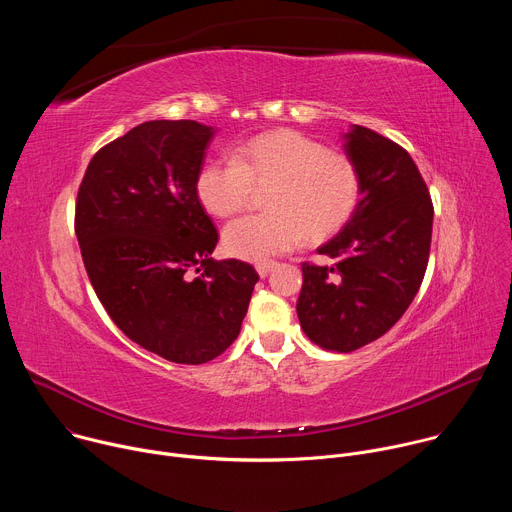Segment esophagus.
<instances>
[{"mask_svg": "<svg viewBox=\"0 0 512 512\" xmlns=\"http://www.w3.org/2000/svg\"><path fill=\"white\" fill-rule=\"evenodd\" d=\"M275 261H261V263H257L255 265V269H257V273H259V277H267L273 269H275Z\"/></svg>", "mask_w": 512, "mask_h": 512, "instance_id": "obj_1", "label": "esophagus"}]
</instances>
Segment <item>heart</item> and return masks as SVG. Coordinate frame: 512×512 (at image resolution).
<instances>
[{"instance_id":"1","label":"heart","mask_w":512,"mask_h":512,"mask_svg":"<svg viewBox=\"0 0 512 512\" xmlns=\"http://www.w3.org/2000/svg\"><path fill=\"white\" fill-rule=\"evenodd\" d=\"M257 190H267L263 214L227 225L231 255L263 261L298 247L306 237L324 241L340 231L360 198V174L342 152L296 129L259 133L233 150V158L206 162L196 176V196L206 212L231 216Z\"/></svg>"}]
</instances>
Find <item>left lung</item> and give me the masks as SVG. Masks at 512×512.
Segmentation results:
<instances>
[{
    "instance_id": "1",
    "label": "left lung",
    "mask_w": 512,
    "mask_h": 512,
    "mask_svg": "<svg viewBox=\"0 0 512 512\" xmlns=\"http://www.w3.org/2000/svg\"><path fill=\"white\" fill-rule=\"evenodd\" d=\"M342 139L360 174V200L342 231L318 249L334 263L302 265L296 310L312 342L352 352L391 330L417 296L433 204L401 145L360 125Z\"/></svg>"
}]
</instances>
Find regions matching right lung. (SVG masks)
<instances>
[{
    "label": "right lung",
    "instance_id": "obj_1",
    "mask_svg": "<svg viewBox=\"0 0 512 512\" xmlns=\"http://www.w3.org/2000/svg\"><path fill=\"white\" fill-rule=\"evenodd\" d=\"M212 135L190 119L145 121L93 156L77 196L75 231L103 308L129 340L178 364L235 342L259 281L245 261L210 257L218 233L196 176Z\"/></svg>",
    "mask_w": 512,
    "mask_h": 512
}]
</instances>
